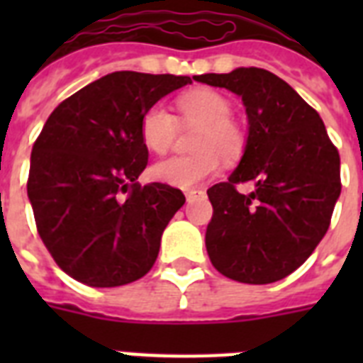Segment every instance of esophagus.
<instances>
[{
	"instance_id": "34e87169",
	"label": "esophagus",
	"mask_w": 363,
	"mask_h": 363,
	"mask_svg": "<svg viewBox=\"0 0 363 363\" xmlns=\"http://www.w3.org/2000/svg\"><path fill=\"white\" fill-rule=\"evenodd\" d=\"M201 194H203V190H199V188H192V190H186V192H184V196H186L188 201H192V199H196L198 196H201Z\"/></svg>"
}]
</instances>
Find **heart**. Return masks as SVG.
Wrapping results in <instances>:
<instances>
[{
    "mask_svg": "<svg viewBox=\"0 0 363 363\" xmlns=\"http://www.w3.org/2000/svg\"><path fill=\"white\" fill-rule=\"evenodd\" d=\"M179 118L184 125H196L194 154L171 156L152 165V177L167 186H198L220 169V158L233 162L245 150V133L232 118V101L211 88H194L177 98ZM141 139L154 154L167 152L175 143L177 118L162 105L148 107L141 116Z\"/></svg>",
    "mask_w": 363,
    "mask_h": 363,
    "instance_id": "heart-1",
    "label": "heart"
}]
</instances>
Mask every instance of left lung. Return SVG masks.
I'll use <instances>...</instances> for the list:
<instances>
[{"label": "left lung", "instance_id": "1", "mask_svg": "<svg viewBox=\"0 0 363 363\" xmlns=\"http://www.w3.org/2000/svg\"><path fill=\"white\" fill-rule=\"evenodd\" d=\"M196 81L238 94L248 139L238 169L207 190L205 245L211 264L247 284L281 281L326 235L341 194V162L320 115L288 82L259 67L207 73ZM252 180L248 196L237 184Z\"/></svg>", "mask_w": 363, "mask_h": 363}]
</instances>
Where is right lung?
<instances>
[{
	"label": "right lung",
	"instance_id": "add662e5",
	"mask_svg": "<svg viewBox=\"0 0 363 363\" xmlns=\"http://www.w3.org/2000/svg\"><path fill=\"white\" fill-rule=\"evenodd\" d=\"M190 77L116 71L52 111L31 148L28 198L39 238L62 271L88 286H122L158 258L184 205L179 188L137 177L147 167L141 116Z\"/></svg>",
	"mask_w": 363,
	"mask_h": 363
}]
</instances>
